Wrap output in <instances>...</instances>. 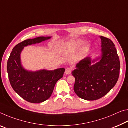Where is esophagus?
Segmentation results:
<instances>
[{
    "mask_svg": "<svg viewBox=\"0 0 128 128\" xmlns=\"http://www.w3.org/2000/svg\"><path fill=\"white\" fill-rule=\"evenodd\" d=\"M71 72H72V70L70 68H66V74H71Z\"/></svg>",
    "mask_w": 128,
    "mask_h": 128,
    "instance_id": "34e87169",
    "label": "esophagus"
}]
</instances>
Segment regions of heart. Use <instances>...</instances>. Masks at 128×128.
Masks as SVG:
<instances>
[{
    "instance_id": "heart-1",
    "label": "heart",
    "mask_w": 128,
    "mask_h": 128,
    "mask_svg": "<svg viewBox=\"0 0 128 128\" xmlns=\"http://www.w3.org/2000/svg\"><path fill=\"white\" fill-rule=\"evenodd\" d=\"M84 42L82 40H73L62 44L60 47V52L63 54H70L76 51L82 46ZM90 48L88 44H84L82 47V52H86Z\"/></svg>"
}]
</instances>
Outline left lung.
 <instances>
[{
  "mask_svg": "<svg viewBox=\"0 0 128 128\" xmlns=\"http://www.w3.org/2000/svg\"><path fill=\"white\" fill-rule=\"evenodd\" d=\"M100 55L87 56L76 64L72 74L75 78L74 91L81 98L93 101L106 95L115 86L120 74V62L111 40L100 36Z\"/></svg>",
  "mask_w": 128,
  "mask_h": 128,
  "instance_id": "8db88e82",
  "label": "left lung"
}]
</instances>
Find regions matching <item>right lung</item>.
Listing matches in <instances>:
<instances>
[{"instance_id":"1","label":"right lung","mask_w":128,"mask_h":128,"mask_svg":"<svg viewBox=\"0 0 128 128\" xmlns=\"http://www.w3.org/2000/svg\"><path fill=\"white\" fill-rule=\"evenodd\" d=\"M51 38L40 36L24 40L13 48L8 60L7 72L13 90L30 102L36 104L48 100L51 96L56 82L63 76V68L32 71L24 68L22 63L21 54L25 46L40 43Z\"/></svg>"}]
</instances>
